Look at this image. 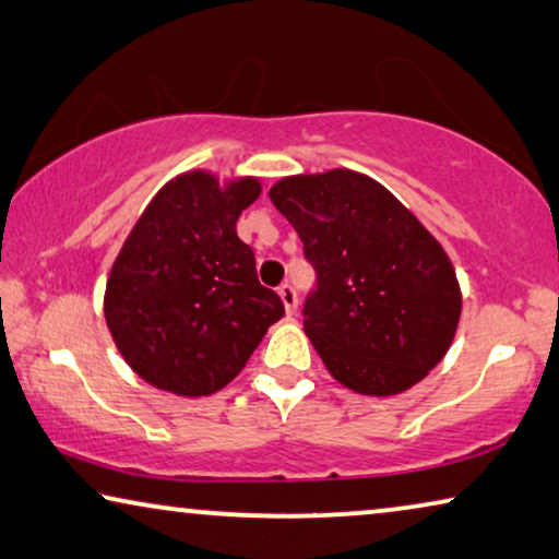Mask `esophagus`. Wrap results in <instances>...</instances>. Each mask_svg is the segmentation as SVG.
<instances>
[{
	"instance_id": "esophagus-1",
	"label": "esophagus",
	"mask_w": 559,
	"mask_h": 559,
	"mask_svg": "<svg viewBox=\"0 0 559 559\" xmlns=\"http://www.w3.org/2000/svg\"><path fill=\"white\" fill-rule=\"evenodd\" d=\"M277 292H280L282 305H285V309H287V314L295 312V309H297V292H295V287H292V285H282Z\"/></svg>"
}]
</instances>
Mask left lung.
I'll use <instances>...</instances> for the list:
<instances>
[{
    "instance_id": "1",
    "label": "left lung",
    "mask_w": 559,
    "mask_h": 559,
    "mask_svg": "<svg viewBox=\"0 0 559 559\" xmlns=\"http://www.w3.org/2000/svg\"><path fill=\"white\" fill-rule=\"evenodd\" d=\"M305 245L317 289L305 332L334 380L390 397L425 380L457 332L462 292L442 245L372 177H285L270 190Z\"/></svg>"
}]
</instances>
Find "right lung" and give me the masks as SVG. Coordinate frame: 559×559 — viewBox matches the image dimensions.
<instances>
[{"instance_id": "obj_1", "label": "right lung", "mask_w": 559, "mask_h": 559, "mask_svg": "<svg viewBox=\"0 0 559 559\" xmlns=\"http://www.w3.org/2000/svg\"><path fill=\"white\" fill-rule=\"evenodd\" d=\"M257 177L192 169L162 187L111 264L105 320L144 382L207 397L242 372L285 305L260 285L254 252L237 237Z\"/></svg>"}]
</instances>
